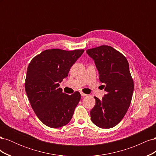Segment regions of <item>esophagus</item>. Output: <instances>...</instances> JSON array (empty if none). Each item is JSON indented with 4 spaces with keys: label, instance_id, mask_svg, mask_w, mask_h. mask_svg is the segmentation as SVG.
I'll use <instances>...</instances> for the list:
<instances>
[{
    "label": "esophagus",
    "instance_id": "34e87169",
    "mask_svg": "<svg viewBox=\"0 0 156 156\" xmlns=\"http://www.w3.org/2000/svg\"><path fill=\"white\" fill-rule=\"evenodd\" d=\"M81 95L82 96H87V94H84V92H81Z\"/></svg>",
    "mask_w": 156,
    "mask_h": 156
}]
</instances>
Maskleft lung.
<instances>
[{
  "instance_id": "8db88e82",
  "label": "left lung",
  "mask_w": 156,
  "mask_h": 156,
  "mask_svg": "<svg viewBox=\"0 0 156 156\" xmlns=\"http://www.w3.org/2000/svg\"><path fill=\"white\" fill-rule=\"evenodd\" d=\"M87 53L94 60L106 92L101 101L94 97L91 120L101 128H111L122 120L131 101L134 84L129 64L120 52L108 45L89 49Z\"/></svg>"
}]
</instances>
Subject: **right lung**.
<instances>
[{
  "label": "right lung",
  "mask_w": 156,
  "mask_h": 156,
  "mask_svg": "<svg viewBox=\"0 0 156 156\" xmlns=\"http://www.w3.org/2000/svg\"><path fill=\"white\" fill-rule=\"evenodd\" d=\"M84 49H47L32 59L28 66L25 88L33 111L47 126L58 128L72 119L81 94L62 92L59 83L68 76Z\"/></svg>",
  "instance_id": "obj_1"
}]
</instances>
